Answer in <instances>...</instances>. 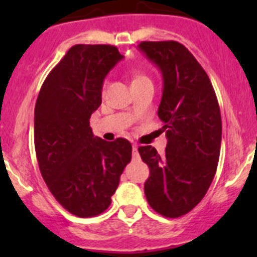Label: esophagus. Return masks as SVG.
<instances>
[{
  "label": "esophagus",
  "instance_id": "obj_1",
  "mask_svg": "<svg viewBox=\"0 0 257 257\" xmlns=\"http://www.w3.org/2000/svg\"><path fill=\"white\" fill-rule=\"evenodd\" d=\"M133 158H134V159H139L138 147H137V145H133Z\"/></svg>",
  "mask_w": 257,
  "mask_h": 257
}]
</instances>
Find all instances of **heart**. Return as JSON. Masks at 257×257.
Listing matches in <instances>:
<instances>
[{
    "mask_svg": "<svg viewBox=\"0 0 257 257\" xmlns=\"http://www.w3.org/2000/svg\"><path fill=\"white\" fill-rule=\"evenodd\" d=\"M144 79H149L147 76L143 73H139V72H136L133 74V82H139V80H144Z\"/></svg>",
    "mask_w": 257,
    "mask_h": 257,
    "instance_id": "b5f03b06",
    "label": "heart"
}]
</instances>
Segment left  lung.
Instances as JSON below:
<instances>
[{"mask_svg":"<svg viewBox=\"0 0 257 257\" xmlns=\"http://www.w3.org/2000/svg\"><path fill=\"white\" fill-rule=\"evenodd\" d=\"M138 48L162 72L158 116L168 139L164 157L152 145L139 147L150 170L144 193L158 214L179 217L200 203L216 173L221 145L219 103L206 72L181 43L144 41Z\"/></svg>","mask_w":257,"mask_h":257,"instance_id":"obj_1","label":"left lung"}]
</instances>
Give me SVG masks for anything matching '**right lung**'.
I'll list each match as a JSON object with an SVG mask.
<instances>
[{"label": "right lung", "instance_id": "obj_1", "mask_svg": "<svg viewBox=\"0 0 257 257\" xmlns=\"http://www.w3.org/2000/svg\"><path fill=\"white\" fill-rule=\"evenodd\" d=\"M123 58L110 45H76L49 72L35 107V148L41 174L56 200L79 217L112 203L132 144L93 136L92 113L102 104L105 76Z\"/></svg>", "mask_w": 257, "mask_h": 257}]
</instances>
